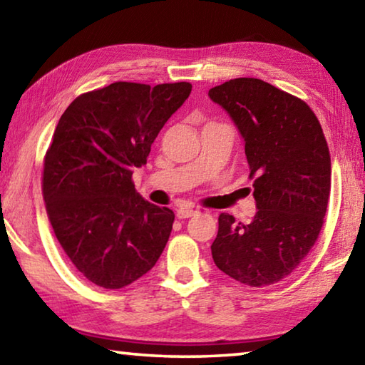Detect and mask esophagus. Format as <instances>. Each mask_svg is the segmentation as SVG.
Wrapping results in <instances>:
<instances>
[{"label":"esophagus","mask_w":365,"mask_h":365,"mask_svg":"<svg viewBox=\"0 0 365 365\" xmlns=\"http://www.w3.org/2000/svg\"><path fill=\"white\" fill-rule=\"evenodd\" d=\"M197 211H195V209H177V217L178 219H188V217H193V215L196 214Z\"/></svg>","instance_id":"1"}]
</instances>
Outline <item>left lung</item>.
<instances>
[{"label": "left lung", "mask_w": 365, "mask_h": 365, "mask_svg": "<svg viewBox=\"0 0 365 365\" xmlns=\"http://www.w3.org/2000/svg\"><path fill=\"white\" fill-rule=\"evenodd\" d=\"M245 138L257 212L250 224L219 215L211 246L217 267L248 287L285 279L316 245L329 206L330 153L314 110L259 78L209 90Z\"/></svg>", "instance_id": "left-lung-1"}]
</instances>
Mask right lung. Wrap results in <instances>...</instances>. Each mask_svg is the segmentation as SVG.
I'll list each match as a JSON object with an SVG mask.
<instances>
[{"instance_id": "add662e5", "label": "right lung", "mask_w": 365, "mask_h": 365, "mask_svg": "<svg viewBox=\"0 0 365 365\" xmlns=\"http://www.w3.org/2000/svg\"><path fill=\"white\" fill-rule=\"evenodd\" d=\"M190 91L188 82H114L61 115L43 159V197L61 248L98 287L130 285L163 255L175 214L145 201L132 174Z\"/></svg>"}]
</instances>
